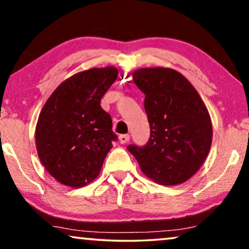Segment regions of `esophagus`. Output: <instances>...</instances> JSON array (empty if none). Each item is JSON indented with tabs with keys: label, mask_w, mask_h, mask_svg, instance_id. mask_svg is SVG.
<instances>
[{
	"label": "esophagus",
	"mask_w": 249,
	"mask_h": 249,
	"mask_svg": "<svg viewBox=\"0 0 249 249\" xmlns=\"http://www.w3.org/2000/svg\"><path fill=\"white\" fill-rule=\"evenodd\" d=\"M129 139H130V136L127 134L119 136V142H120V144H125V142H129Z\"/></svg>",
	"instance_id": "1"
}]
</instances>
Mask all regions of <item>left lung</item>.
I'll use <instances>...</instances> for the list:
<instances>
[{
  "label": "left lung",
  "mask_w": 249,
  "mask_h": 249,
  "mask_svg": "<svg viewBox=\"0 0 249 249\" xmlns=\"http://www.w3.org/2000/svg\"><path fill=\"white\" fill-rule=\"evenodd\" d=\"M145 94L151 136L142 147L129 145L142 171L161 185H179L198 171L212 144L209 111L192 84L169 68L135 71Z\"/></svg>",
  "instance_id": "8db88e82"
}]
</instances>
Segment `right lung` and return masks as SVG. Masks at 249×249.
<instances>
[{
  "mask_svg": "<svg viewBox=\"0 0 249 249\" xmlns=\"http://www.w3.org/2000/svg\"><path fill=\"white\" fill-rule=\"evenodd\" d=\"M118 77L114 67L93 68L64 80L49 97L36 124L42 164L66 186H86L100 175L118 139L101 100Z\"/></svg>",
  "mask_w": 249,
  "mask_h": 249,
  "instance_id": "1",
  "label": "right lung"
}]
</instances>
